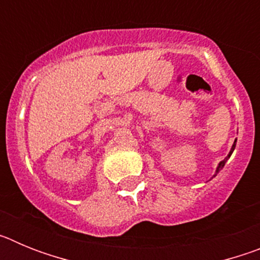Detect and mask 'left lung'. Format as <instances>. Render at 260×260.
Listing matches in <instances>:
<instances>
[{
    "instance_id": "1",
    "label": "left lung",
    "mask_w": 260,
    "mask_h": 260,
    "mask_svg": "<svg viewBox=\"0 0 260 260\" xmlns=\"http://www.w3.org/2000/svg\"><path fill=\"white\" fill-rule=\"evenodd\" d=\"M236 142H237V139H236V141H234V143H233V146H232L231 151H229L228 156H226V157H225V158H224V160H222V161H220V162H219V165H217V168H216V173H215V176H216V174H217V173H219V172H220V171H221L222 168H224L225 162L228 161V158H229V157H231V155H232V153H233L234 148H236ZM215 176H213V177H215Z\"/></svg>"
}]
</instances>
